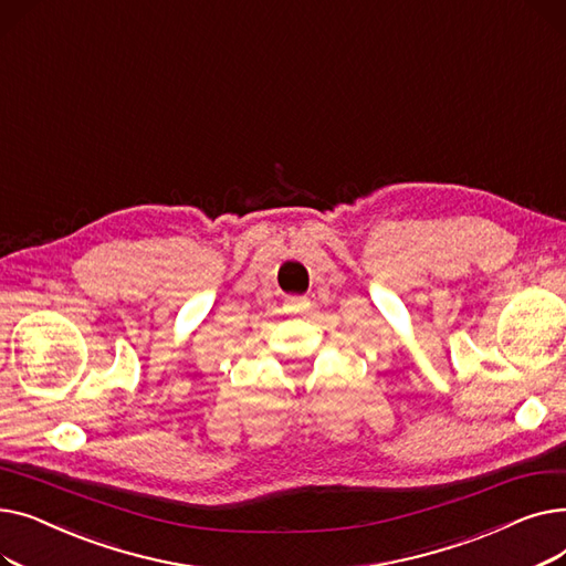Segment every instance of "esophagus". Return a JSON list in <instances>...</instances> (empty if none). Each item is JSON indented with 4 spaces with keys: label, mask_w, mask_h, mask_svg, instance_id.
Instances as JSON below:
<instances>
[{
    "label": "esophagus",
    "mask_w": 566,
    "mask_h": 566,
    "mask_svg": "<svg viewBox=\"0 0 566 566\" xmlns=\"http://www.w3.org/2000/svg\"><path fill=\"white\" fill-rule=\"evenodd\" d=\"M310 310V301L303 298V295H291V298H286L284 303V312L289 314H303Z\"/></svg>",
    "instance_id": "1"
}]
</instances>
